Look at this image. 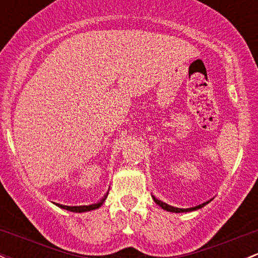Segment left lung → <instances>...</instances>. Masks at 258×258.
I'll return each mask as SVG.
<instances>
[{
	"instance_id": "8db88e82",
	"label": "left lung",
	"mask_w": 258,
	"mask_h": 258,
	"mask_svg": "<svg viewBox=\"0 0 258 258\" xmlns=\"http://www.w3.org/2000/svg\"><path fill=\"white\" fill-rule=\"evenodd\" d=\"M153 200H154V202L157 203L158 206H160V207L163 208V209H165V211H168V212H174V213H182V212H192V211H196V209H200V208L205 207V206L207 205V203H209V202H211V201H212V200H209V201H207V202L201 203V205L196 206V207H191V208H176V207H172V206H169V205H166V203L161 202L160 200H158V198H155L154 196H153Z\"/></svg>"
}]
</instances>
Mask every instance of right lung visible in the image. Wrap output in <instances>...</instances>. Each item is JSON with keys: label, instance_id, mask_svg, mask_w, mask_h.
<instances>
[{"label": "right lung", "instance_id": "obj_1", "mask_svg": "<svg viewBox=\"0 0 258 258\" xmlns=\"http://www.w3.org/2000/svg\"><path fill=\"white\" fill-rule=\"evenodd\" d=\"M107 197V194L101 198L100 201L97 203H93V205H89V206H63V205H58V203H55L57 207H60L62 209H66V211H70V212H75V213H83V212H89V211H94V209H97L100 207L101 205H103L104 202H105Z\"/></svg>", "mask_w": 258, "mask_h": 258}]
</instances>
